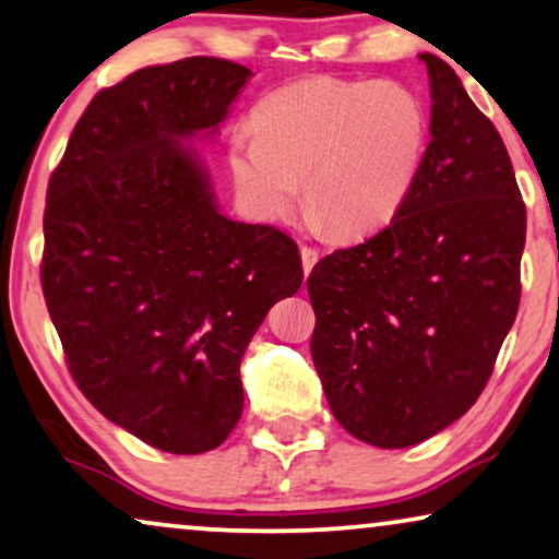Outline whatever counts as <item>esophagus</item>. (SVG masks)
Returning a JSON list of instances; mask_svg holds the SVG:
<instances>
[{"mask_svg":"<svg viewBox=\"0 0 559 559\" xmlns=\"http://www.w3.org/2000/svg\"><path fill=\"white\" fill-rule=\"evenodd\" d=\"M317 261H319V250L304 246V248H301V263H304V273H306V276H309L313 265H317Z\"/></svg>","mask_w":559,"mask_h":559,"instance_id":"obj_1","label":"esophagus"}]
</instances>
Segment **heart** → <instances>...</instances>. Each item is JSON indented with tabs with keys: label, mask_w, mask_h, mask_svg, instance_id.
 Here are the masks:
<instances>
[{
	"label": "heart",
	"mask_w": 559,
	"mask_h": 559,
	"mask_svg": "<svg viewBox=\"0 0 559 559\" xmlns=\"http://www.w3.org/2000/svg\"><path fill=\"white\" fill-rule=\"evenodd\" d=\"M428 136L426 104L407 85L313 75L265 93L250 129L230 133L227 162L255 217L286 219L306 182L313 223L352 240L403 210Z\"/></svg>",
	"instance_id": "1"
}]
</instances>
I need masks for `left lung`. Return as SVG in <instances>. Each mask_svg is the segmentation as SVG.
Returning a JSON list of instances; mask_svg holds the SVG:
<instances>
[{"mask_svg": "<svg viewBox=\"0 0 559 559\" xmlns=\"http://www.w3.org/2000/svg\"><path fill=\"white\" fill-rule=\"evenodd\" d=\"M430 144L395 219L313 265V367L334 418L377 448L459 420L493 372L522 296L526 210L504 141L436 55Z\"/></svg>", "mask_w": 559, "mask_h": 559, "instance_id": "8db88e82", "label": "left lung"}]
</instances>
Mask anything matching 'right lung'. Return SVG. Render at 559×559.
Masks as SVG:
<instances>
[{"mask_svg": "<svg viewBox=\"0 0 559 559\" xmlns=\"http://www.w3.org/2000/svg\"><path fill=\"white\" fill-rule=\"evenodd\" d=\"M248 78L204 55L126 75L96 93L47 185L40 278L70 374L167 453L233 433L248 342L304 281L296 242L225 217L182 141L215 133Z\"/></svg>", "mask_w": 559, "mask_h": 559, "instance_id": "right-lung-1", "label": "right lung"}]
</instances>
